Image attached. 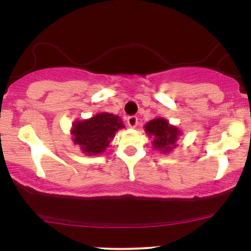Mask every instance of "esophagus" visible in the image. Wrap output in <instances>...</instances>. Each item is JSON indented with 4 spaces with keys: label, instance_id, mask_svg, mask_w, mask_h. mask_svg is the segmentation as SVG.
I'll return each mask as SVG.
<instances>
[{
    "label": "esophagus",
    "instance_id": "1",
    "mask_svg": "<svg viewBox=\"0 0 251 251\" xmlns=\"http://www.w3.org/2000/svg\"><path fill=\"white\" fill-rule=\"evenodd\" d=\"M127 125H128L131 128L137 127V125H138V118L135 117V116L128 117V118H127Z\"/></svg>",
    "mask_w": 251,
    "mask_h": 251
}]
</instances>
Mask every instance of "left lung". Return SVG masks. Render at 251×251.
<instances>
[{"mask_svg":"<svg viewBox=\"0 0 251 251\" xmlns=\"http://www.w3.org/2000/svg\"><path fill=\"white\" fill-rule=\"evenodd\" d=\"M146 134L152 138V146L160 153H170L178 145L181 131L171 125L165 118H154L144 126Z\"/></svg>","mask_w":251,"mask_h":251,"instance_id":"left-lung-1","label":"left lung"}]
</instances>
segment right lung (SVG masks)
Masks as SVG:
<instances>
[{"mask_svg":"<svg viewBox=\"0 0 251 251\" xmlns=\"http://www.w3.org/2000/svg\"><path fill=\"white\" fill-rule=\"evenodd\" d=\"M125 128L122 118L101 112L89 119L75 120L72 124V142L87 155L102 153L108 148L116 133Z\"/></svg>","mask_w":251,"mask_h":251,"instance_id":"obj_1","label":"right lung"}]
</instances>
